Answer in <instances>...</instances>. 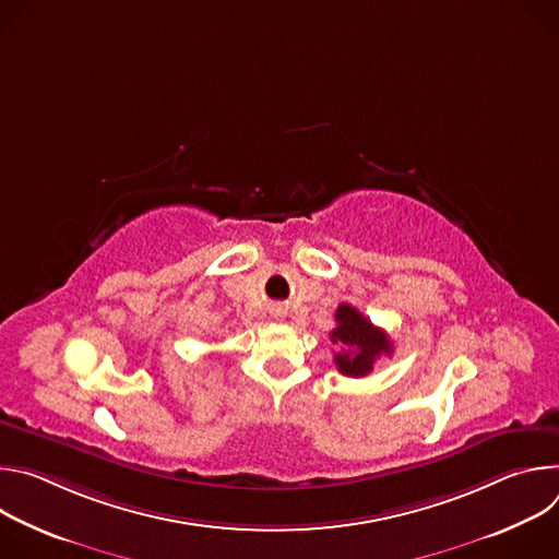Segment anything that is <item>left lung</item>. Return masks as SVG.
<instances>
[{"mask_svg": "<svg viewBox=\"0 0 559 559\" xmlns=\"http://www.w3.org/2000/svg\"><path fill=\"white\" fill-rule=\"evenodd\" d=\"M336 330L330 334L332 343L343 352L334 356V362L343 376L362 378L371 373L380 356H391L389 336L365 318L356 307L343 302L336 309Z\"/></svg>", "mask_w": 559, "mask_h": 559, "instance_id": "obj_1", "label": "left lung"}]
</instances>
